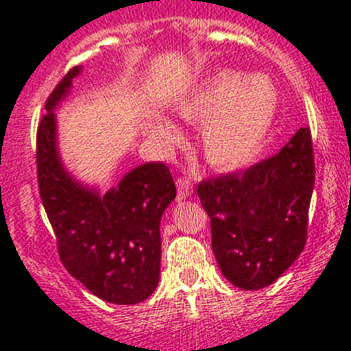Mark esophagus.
<instances>
[{"label":"esophagus","mask_w":351,"mask_h":351,"mask_svg":"<svg viewBox=\"0 0 351 351\" xmlns=\"http://www.w3.org/2000/svg\"><path fill=\"white\" fill-rule=\"evenodd\" d=\"M191 193H193L191 182L184 178L178 179V200H184V198L191 197Z\"/></svg>","instance_id":"1"}]
</instances>
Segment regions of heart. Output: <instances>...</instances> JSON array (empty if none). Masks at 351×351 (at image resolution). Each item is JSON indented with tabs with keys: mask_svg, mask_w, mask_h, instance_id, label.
Returning <instances> with one entry per match:
<instances>
[{
	"mask_svg": "<svg viewBox=\"0 0 351 351\" xmlns=\"http://www.w3.org/2000/svg\"><path fill=\"white\" fill-rule=\"evenodd\" d=\"M176 112L186 123L202 126L200 149L207 163L235 172L262 154L278 112V93L265 75L221 70L186 93ZM149 133L161 144H176L181 137L165 117H154Z\"/></svg>",
	"mask_w": 351,
	"mask_h": 351,
	"instance_id": "1",
	"label": "heart"
}]
</instances>
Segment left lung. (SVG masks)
Wrapping results in <instances>:
<instances>
[{"instance_id": "left-lung-1", "label": "left lung", "mask_w": 351, "mask_h": 351, "mask_svg": "<svg viewBox=\"0 0 351 351\" xmlns=\"http://www.w3.org/2000/svg\"><path fill=\"white\" fill-rule=\"evenodd\" d=\"M313 184L311 133L300 128L276 156L197 186L210 218L214 256L234 287H269L299 258Z\"/></svg>"}]
</instances>
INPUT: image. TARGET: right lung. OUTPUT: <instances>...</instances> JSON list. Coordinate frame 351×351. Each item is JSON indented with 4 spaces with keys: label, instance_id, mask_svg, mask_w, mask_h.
<instances>
[{
    "label": "right lung",
    "instance_id": "obj_1",
    "mask_svg": "<svg viewBox=\"0 0 351 351\" xmlns=\"http://www.w3.org/2000/svg\"><path fill=\"white\" fill-rule=\"evenodd\" d=\"M82 66L71 68L45 104L36 133V170L64 269L96 297L138 304L160 281V221L176 198L170 170L161 161L138 165L101 195L63 165L54 110Z\"/></svg>",
    "mask_w": 351,
    "mask_h": 351
}]
</instances>
